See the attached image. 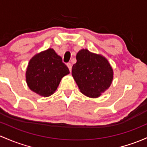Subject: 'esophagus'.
<instances>
[{"label":"esophagus","instance_id":"esophagus-1","mask_svg":"<svg viewBox=\"0 0 147 147\" xmlns=\"http://www.w3.org/2000/svg\"><path fill=\"white\" fill-rule=\"evenodd\" d=\"M67 66L69 68V70H70V72H71V70H72V64L70 63H67Z\"/></svg>","mask_w":147,"mask_h":147}]
</instances>
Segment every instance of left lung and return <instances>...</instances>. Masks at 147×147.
<instances>
[{
  "label": "left lung",
  "instance_id": "1",
  "mask_svg": "<svg viewBox=\"0 0 147 147\" xmlns=\"http://www.w3.org/2000/svg\"><path fill=\"white\" fill-rule=\"evenodd\" d=\"M76 59L72 75L80 92L87 97H100L112 82L114 72L110 63L105 56L86 49L80 50Z\"/></svg>",
  "mask_w": 147,
  "mask_h": 147
}]
</instances>
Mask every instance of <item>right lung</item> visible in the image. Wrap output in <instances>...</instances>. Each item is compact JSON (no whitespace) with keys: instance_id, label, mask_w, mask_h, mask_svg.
Wrapping results in <instances>:
<instances>
[{"instance_id":"add662e5","label":"right lung","mask_w":147,"mask_h":147,"mask_svg":"<svg viewBox=\"0 0 147 147\" xmlns=\"http://www.w3.org/2000/svg\"><path fill=\"white\" fill-rule=\"evenodd\" d=\"M69 73L62 58L54 49L49 48L30 59L26 72V81L32 91L48 97L54 93L61 79Z\"/></svg>"}]
</instances>
